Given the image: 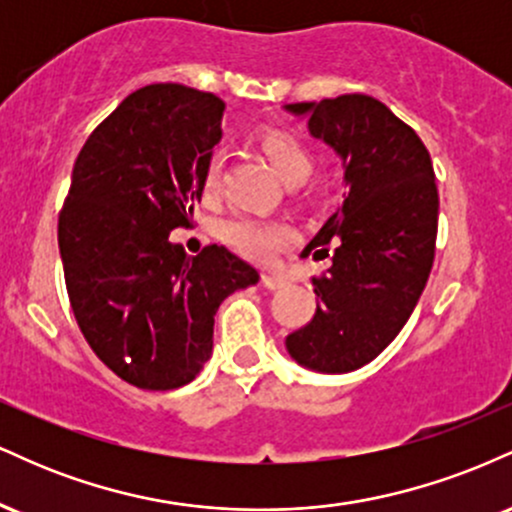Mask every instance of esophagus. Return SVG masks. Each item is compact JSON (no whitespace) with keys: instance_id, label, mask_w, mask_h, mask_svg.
<instances>
[{"instance_id":"34e87169","label":"esophagus","mask_w":512,"mask_h":512,"mask_svg":"<svg viewBox=\"0 0 512 512\" xmlns=\"http://www.w3.org/2000/svg\"><path fill=\"white\" fill-rule=\"evenodd\" d=\"M262 284H264V289H269V291H281V289H286V286H289V281H286L284 276L262 274Z\"/></svg>"}]
</instances>
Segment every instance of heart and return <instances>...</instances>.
Wrapping results in <instances>:
<instances>
[{
    "instance_id": "b5f03b06",
    "label": "heart",
    "mask_w": 512,
    "mask_h": 512,
    "mask_svg": "<svg viewBox=\"0 0 512 512\" xmlns=\"http://www.w3.org/2000/svg\"><path fill=\"white\" fill-rule=\"evenodd\" d=\"M260 146L264 156L272 161L276 173L284 180L291 178H303L310 170V158L308 149L298 142L296 137L284 129H267L260 134ZM219 178H221V161L219 156H211L207 166L202 170V192L207 197H214L219 190ZM221 236L228 245H233L238 252H243L245 257L257 262H267L279 252L284 245H289L296 238V231L286 221L276 219H262V216H250V214H238L231 216L228 221H223Z\"/></svg>"
}]
</instances>
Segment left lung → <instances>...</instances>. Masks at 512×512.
<instances>
[{"label": "left lung", "mask_w": 512, "mask_h": 512, "mask_svg": "<svg viewBox=\"0 0 512 512\" xmlns=\"http://www.w3.org/2000/svg\"><path fill=\"white\" fill-rule=\"evenodd\" d=\"M308 117L315 139L342 158V207L301 257H332L313 279V320L286 349L317 373H349L373 361L407 325L436 255L438 187L424 142L385 103L363 93L284 105Z\"/></svg>", "instance_id": "left-lung-1"}]
</instances>
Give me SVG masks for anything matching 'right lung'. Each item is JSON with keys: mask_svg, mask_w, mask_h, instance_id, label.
Segmentation results:
<instances>
[{"mask_svg": "<svg viewBox=\"0 0 512 512\" xmlns=\"http://www.w3.org/2000/svg\"><path fill=\"white\" fill-rule=\"evenodd\" d=\"M221 98L182 84L129 93L93 129L60 211L69 303L96 356L142 390L197 378L223 298L260 281L209 245L190 257L170 231L190 226L202 170L221 139Z\"/></svg>", "mask_w": 512, "mask_h": 512, "instance_id": "add662e5", "label": "right lung"}]
</instances>
